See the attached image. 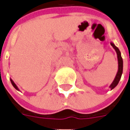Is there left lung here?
Masks as SVG:
<instances>
[{"instance_id": "obj_1", "label": "left lung", "mask_w": 130, "mask_h": 130, "mask_svg": "<svg viewBox=\"0 0 130 130\" xmlns=\"http://www.w3.org/2000/svg\"><path fill=\"white\" fill-rule=\"evenodd\" d=\"M111 45L112 46L113 48H114L116 52L117 53V57H118V72H117V74L115 77L114 80L113 81V82L111 83V84L110 85L109 87L110 89L112 90L113 88L116 87L118 85V83L120 82V79H121V77H122V73H123V59H122V56H121V53H120L119 48L114 45V43L111 42L110 43Z\"/></svg>"}]
</instances>
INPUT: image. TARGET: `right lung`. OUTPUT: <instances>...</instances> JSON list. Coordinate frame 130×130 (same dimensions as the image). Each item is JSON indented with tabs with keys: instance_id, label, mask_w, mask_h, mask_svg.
<instances>
[{
	"instance_id": "right-lung-1",
	"label": "right lung",
	"mask_w": 130,
	"mask_h": 130,
	"mask_svg": "<svg viewBox=\"0 0 130 130\" xmlns=\"http://www.w3.org/2000/svg\"><path fill=\"white\" fill-rule=\"evenodd\" d=\"M10 82H11V83H12V85H13V87H14V88H15V89H17V90H18V91H20V90H19V88H18V87H17V85H16L15 83H14V82L13 81H12V79H10Z\"/></svg>"
}]
</instances>
